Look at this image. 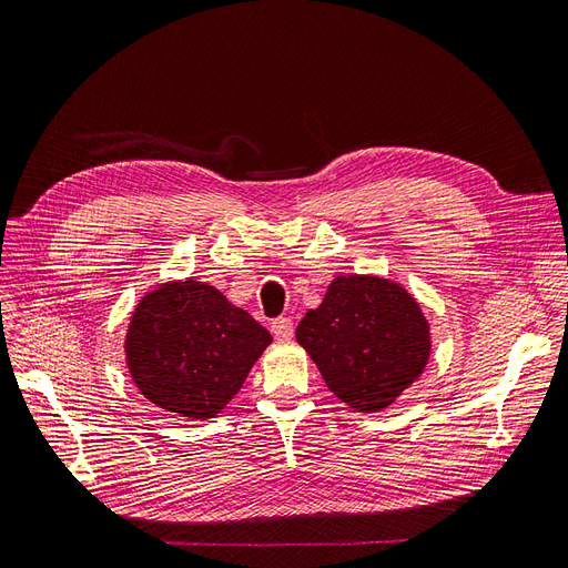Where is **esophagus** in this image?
I'll list each match as a JSON object with an SVG mask.
<instances>
[{"label": "esophagus", "instance_id": "esophagus-1", "mask_svg": "<svg viewBox=\"0 0 568 568\" xmlns=\"http://www.w3.org/2000/svg\"><path fill=\"white\" fill-rule=\"evenodd\" d=\"M270 329H272L274 338L288 341L291 336H294V322H291L288 317H280V320H274V322H272Z\"/></svg>", "mask_w": 568, "mask_h": 568}]
</instances>
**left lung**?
Segmentation results:
<instances>
[{
	"instance_id": "left-lung-1",
	"label": "left lung",
	"mask_w": 568,
	"mask_h": 568,
	"mask_svg": "<svg viewBox=\"0 0 568 568\" xmlns=\"http://www.w3.org/2000/svg\"><path fill=\"white\" fill-rule=\"evenodd\" d=\"M296 341L341 403L384 412L415 384L432 357V326L409 291L379 274H338Z\"/></svg>"
}]
</instances>
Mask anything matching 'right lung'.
<instances>
[{"instance_id":"obj_1","label":"right lung","mask_w":568,"mask_h":568,"mask_svg":"<svg viewBox=\"0 0 568 568\" xmlns=\"http://www.w3.org/2000/svg\"><path fill=\"white\" fill-rule=\"evenodd\" d=\"M270 332L220 288L194 277L170 280L134 305L125 334V365L146 400L205 422L244 386Z\"/></svg>"}]
</instances>
